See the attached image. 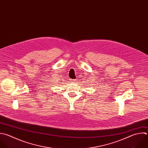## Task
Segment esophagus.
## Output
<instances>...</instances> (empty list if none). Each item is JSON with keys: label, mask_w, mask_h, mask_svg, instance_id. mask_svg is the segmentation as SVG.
<instances>
[{"label": "esophagus", "mask_w": 148, "mask_h": 148, "mask_svg": "<svg viewBox=\"0 0 148 148\" xmlns=\"http://www.w3.org/2000/svg\"><path fill=\"white\" fill-rule=\"evenodd\" d=\"M69 80H70V82L71 83H74L75 82V80L74 79H69Z\"/></svg>", "instance_id": "obj_1"}]
</instances>
